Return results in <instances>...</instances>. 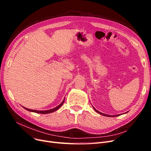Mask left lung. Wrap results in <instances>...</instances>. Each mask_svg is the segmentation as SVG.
Wrapping results in <instances>:
<instances>
[{"mask_svg":"<svg viewBox=\"0 0 151 151\" xmlns=\"http://www.w3.org/2000/svg\"><path fill=\"white\" fill-rule=\"evenodd\" d=\"M93 109H94V111H96L98 113H99V114H100V115H103V116H108V117H114V116H120V115H107V114H104V113H101V112H100V111H98L97 109H96L94 107H93ZM128 112V111H127ZM127 112H126V113H127Z\"/></svg>","mask_w":151,"mask_h":151,"instance_id":"8db88e82","label":"left lung"}]
</instances>
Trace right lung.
Returning <instances> with one entry per match:
<instances>
[{"label": "right lung", "mask_w": 151, "mask_h": 151, "mask_svg": "<svg viewBox=\"0 0 151 151\" xmlns=\"http://www.w3.org/2000/svg\"><path fill=\"white\" fill-rule=\"evenodd\" d=\"M64 101H65V98L63 99V101L59 104L57 106H56L55 108H52V109H48V110H44V111H38V110H35V109H28V108H26L24 106L23 107L25 109H26V110H28L29 111H31V112H35V113H41V114H47V113H53L54 111H55L56 110H57V109H58L59 108H60L62 106V104H63V103H64Z\"/></svg>", "instance_id": "add662e5"}]
</instances>
